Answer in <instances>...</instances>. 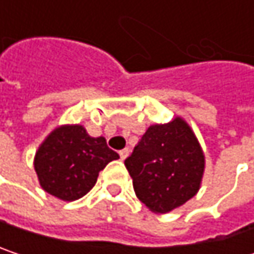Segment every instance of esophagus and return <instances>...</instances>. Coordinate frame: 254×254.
Returning a JSON list of instances; mask_svg holds the SVG:
<instances>
[{
	"label": "esophagus",
	"instance_id": "34e87169",
	"mask_svg": "<svg viewBox=\"0 0 254 254\" xmlns=\"http://www.w3.org/2000/svg\"><path fill=\"white\" fill-rule=\"evenodd\" d=\"M119 156H121V159H122V160H125L127 156H129V148H124V150H121V151H119Z\"/></svg>",
	"mask_w": 254,
	"mask_h": 254
}]
</instances>
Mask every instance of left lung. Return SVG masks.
I'll list each match as a JSON object with an SVG mask.
<instances>
[{
    "label": "left lung",
    "mask_w": 254,
    "mask_h": 254,
    "mask_svg": "<svg viewBox=\"0 0 254 254\" xmlns=\"http://www.w3.org/2000/svg\"><path fill=\"white\" fill-rule=\"evenodd\" d=\"M136 197L154 213H168L200 190L204 154L190 125L175 118L151 125L125 160Z\"/></svg>",
    "instance_id": "obj_1"
}]
</instances>
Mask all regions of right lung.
Returning a JSON list of instances; mask_svg holds the SVG:
<instances>
[{
  "instance_id": "1",
  "label": "right lung",
  "mask_w": 254,
  "mask_h": 254,
  "mask_svg": "<svg viewBox=\"0 0 254 254\" xmlns=\"http://www.w3.org/2000/svg\"><path fill=\"white\" fill-rule=\"evenodd\" d=\"M119 154L107 147L106 138H92L80 125L56 127L39 145L33 166L41 187L51 195L73 201L97 182L100 171Z\"/></svg>"
}]
</instances>
